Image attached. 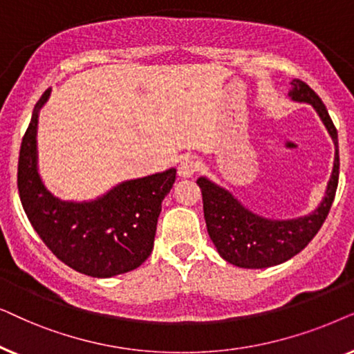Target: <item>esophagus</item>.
I'll list each match as a JSON object with an SVG mask.
<instances>
[{
  "label": "esophagus",
  "instance_id": "1",
  "mask_svg": "<svg viewBox=\"0 0 354 354\" xmlns=\"http://www.w3.org/2000/svg\"><path fill=\"white\" fill-rule=\"evenodd\" d=\"M197 168H199V165H197L196 160L186 157L181 160L180 165H178V174L183 178H189L197 171Z\"/></svg>",
  "mask_w": 354,
  "mask_h": 354
}]
</instances>
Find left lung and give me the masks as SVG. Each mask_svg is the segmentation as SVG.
I'll use <instances>...</instances> for the list:
<instances>
[{
    "label": "left lung",
    "mask_w": 354,
    "mask_h": 354,
    "mask_svg": "<svg viewBox=\"0 0 354 354\" xmlns=\"http://www.w3.org/2000/svg\"><path fill=\"white\" fill-rule=\"evenodd\" d=\"M290 97L295 102L310 103L335 144V162L324 201L313 214L293 220H270L252 214L232 192L199 178L207 232L216 251L226 262L243 268H266L288 261L308 246L327 218L335 199L340 174L338 134L324 102L308 84L295 79Z\"/></svg>",
    "instance_id": "obj_1"
}]
</instances>
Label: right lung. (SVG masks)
I'll list each match as a JSON object with an SVG mask.
<instances>
[{"instance_id": "right-lung-1", "label": "right lung", "mask_w": 354, "mask_h": 354, "mask_svg": "<svg viewBox=\"0 0 354 354\" xmlns=\"http://www.w3.org/2000/svg\"><path fill=\"white\" fill-rule=\"evenodd\" d=\"M50 92L37 102L19 152L17 189L27 218L46 248L74 270L97 279L134 270L152 252L162 201L176 169L124 181L91 202L59 201L37 169V122Z\"/></svg>"}]
</instances>
